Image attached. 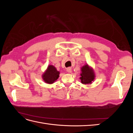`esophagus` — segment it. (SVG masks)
I'll return each instance as SVG.
<instances>
[{
	"instance_id": "34e87169",
	"label": "esophagus",
	"mask_w": 133,
	"mask_h": 133,
	"mask_svg": "<svg viewBox=\"0 0 133 133\" xmlns=\"http://www.w3.org/2000/svg\"><path fill=\"white\" fill-rule=\"evenodd\" d=\"M66 71L68 72V73H70V72L71 71V68L70 67H68L66 69Z\"/></svg>"
}]
</instances>
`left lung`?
Instances as JSON below:
<instances>
[{
  "instance_id": "obj_1",
  "label": "left lung",
  "mask_w": 133,
  "mask_h": 133,
  "mask_svg": "<svg viewBox=\"0 0 133 133\" xmlns=\"http://www.w3.org/2000/svg\"><path fill=\"white\" fill-rule=\"evenodd\" d=\"M82 73L80 77L81 82L83 84H91L95 79L94 72L91 68L89 66L88 64H85L81 68Z\"/></svg>"
}]
</instances>
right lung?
Returning <instances> with one entry per match:
<instances>
[{"label": "right lung", "instance_id": "1", "mask_svg": "<svg viewBox=\"0 0 133 133\" xmlns=\"http://www.w3.org/2000/svg\"><path fill=\"white\" fill-rule=\"evenodd\" d=\"M59 71L55 67L52 65L48 66L47 69L42 75L43 79L47 84H53L57 80L59 76Z\"/></svg>", "mask_w": 133, "mask_h": 133}]
</instances>
